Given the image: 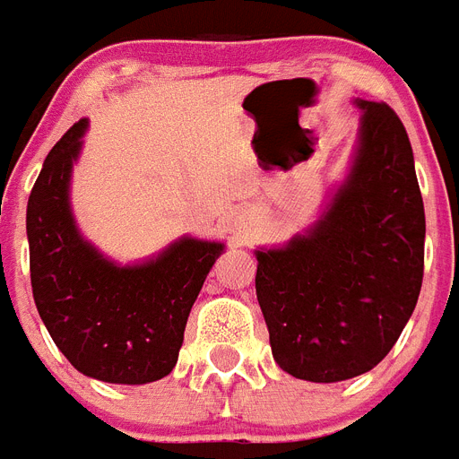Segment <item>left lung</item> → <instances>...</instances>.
Here are the masks:
<instances>
[{
	"label": "left lung",
	"mask_w": 459,
	"mask_h": 459,
	"mask_svg": "<svg viewBox=\"0 0 459 459\" xmlns=\"http://www.w3.org/2000/svg\"><path fill=\"white\" fill-rule=\"evenodd\" d=\"M364 109L348 182L307 236L256 252V299L289 376L338 383L371 371L402 336L425 273V205L406 128Z\"/></svg>",
	"instance_id": "left-lung-1"
}]
</instances>
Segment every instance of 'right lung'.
<instances>
[{
    "label": "right lung",
    "instance_id": "1",
    "mask_svg": "<svg viewBox=\"0 0 459 459\" xmlns=\"http://www.w3.org/2000/svg\"><path fill=\"white\" fill-rule=\"evenodd\" d=\"M86 128L81 118L60 137L27 200L34 303L76 371L153 383L175 368L188 313L223 245L184 238L158 259L121 268L83 242L69 210V175Z\"/></svg>",
    "mask_w": 459,
    "mask_h": 459
}]
</instances>
